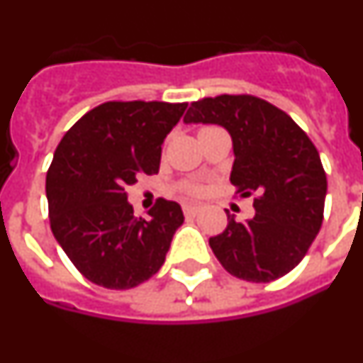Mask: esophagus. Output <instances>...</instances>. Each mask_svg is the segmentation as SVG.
<instances>
[{
  "label": "esophagus",
  "mask_w": 363,
  "mask_h": 363,
  "mask_svg": "<svg viewBox=\"0 0 363 363\" xmlns=\"http://www.w3.org/2000/svg\"><path fill=\"white\" fill-rule=\"evenodd\" d=\"M201 211V205H194V203H185L184 205V213L185 216H194Z\"/></svg>",
  "instance_id": "esophagus-1"
}]
</instances>
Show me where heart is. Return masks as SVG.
Wrapping results in <instances>:
<instances>
[{"label":"heart","mask_w":363,"mask_h":363,"mask_svg":"<svg viewBox=\"0 0 363 363\" xmlns=\"http://www.w3.org/2000/svg\"><path fill=\"white\" fill-rule=\"evenodd\" d=\"M189 192H192V194H198V192H201V187L200 185H189Z\"/></svg>","instance_id":"obj_1"}]
</instances>
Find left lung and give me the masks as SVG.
Masks as SVG:
<instances>
[{"mask_svg": "<svg viewBox=\"0 0 363 363\" xmlns=\"http://www.w3.org/2000/svg\"><path fill=\"white\" fill-rule=\"evenodd\" d=\"M184 123L220 125L233 140L230 184L240 196L256 194L255 216L209 240L223 269L247 281H272L293 271L323 220L327 178L320 154L284 111L255 96L194 101Z\"/></svg>", "mask_w": 363, "mask_h": 363, "instance_id": "obj_1", "label": "left lung"}]
</instances>
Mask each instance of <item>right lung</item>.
Segmentation results:
<instances>
[{"label":"right lung","instance_id":"1","mask_svg":"<svg viewBox=\"0 0 363 363\" xmlns=\"http://www.w3.org/2000/svg\"><path fill=\"white\" fill-rule=\"evenodd\" d=\"M187 104L108 101L70 127L47 172L50 229L92 284L130 289L160 271L184 223L176 201L134 216L127 187L160 171L162 145Z\"/></svg>","mask_w":363,"mask_h":363}]
</instances>
